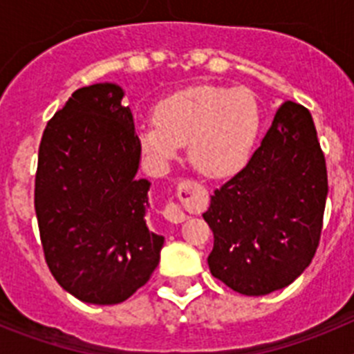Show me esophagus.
I'll return each instance as SVG.
<instances>
[{
	"mask_svg": "<svg viewBox=\"0 0 354 354\" xmlns=\"http://www.w3.org/2000/svg\"><path fill=\"white\" fill-rule=\"evenodd\" d=\"M198 192H200L198 184H195L193 180H183V183L179 184L177 195H179V198L183 200V202H187V200L198 198ZM162 214H165V218H167L168 221H171V223H183V221L187 220L186 212L180 209V205L175 204V202H170V204L165 207Z\"/></svg>",
	"mask_w": 354,
	"mask_h": 354,
	"instance_id": "obj_1",
	"label": "esophagus"
}]
</instances>
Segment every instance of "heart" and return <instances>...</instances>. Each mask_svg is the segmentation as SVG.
I'll list each match as a JSON object with an SVG mask.
<instances>
[{
	"mask_svg": "<svg viewBox=\"0 0 354 354\" xmlns=\"http://www.w3.org/2000/svg\"><path fill=\"white\" fill-rule=\"evenodd\" d=\"M261 131V109L250 90L195 84L165 97L156 122L138 127L143 154L167 165L187 143L193 167L211 179L237 174L248 162Z\"/></svg>",
	"mask_w": 354,
	"mask_h": 354,
	"instance_id": "b5f03b06",
	"label": "heart"
}]
</instances>
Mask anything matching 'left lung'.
<instances>
[{
	"label": "left lung",
	"instance_id": "obj_1",
	"mask_svg": "<svg viewBox=\"0 0 354 354\" xmlns=\"http://www.w3.org/2000/svg\"><path fill=\"white\" fill-rule=\"evenodd\" d=\"M328 195L323 150L310 111L283 102L246 167L211 196L212 277L245 296L283 289L317 250Z\"/></svg>",
	"mask_w": 354,
	"mask_h": 354
}]
</instances>
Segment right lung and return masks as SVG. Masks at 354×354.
<instances>
[{"instance_id":"1","label":"right lung","mask_w":354,"mask_h":354,"mask_svg":"<svg viewBox=\"0 0 354 354\" xmlns=\"http://www.w3.org/2000/svg\"><path fill=\"white\" fill-rule=\"evenodd\" d=\"M117 83L76 90L39 149L35 212L49 271L92 305L126 301L159 264L165 237L147 227L150 183Z\"/></svg>"}]
</instances>
